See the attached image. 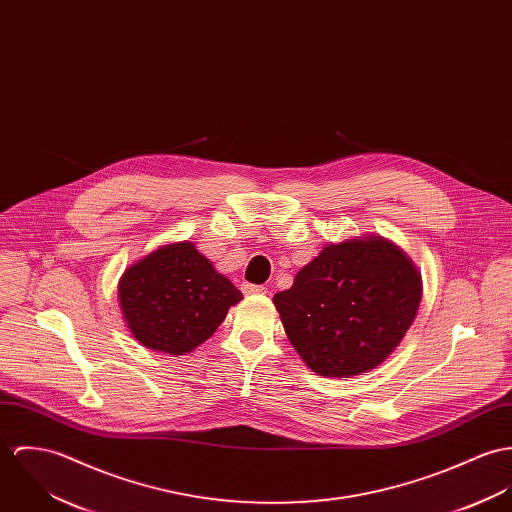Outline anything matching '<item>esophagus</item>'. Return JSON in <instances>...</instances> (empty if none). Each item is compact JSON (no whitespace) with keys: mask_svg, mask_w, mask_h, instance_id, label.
<instances>
[{"mask_svg":"<svg viewBox=\"0 0 512 512\" xmlns=\"http://www.w3.org/2000/svg\"><path fill=\"white\" fill-rule=\"evenodd\" d=\"M241 290L245 292V294H265L267 292V288L263 286V284H251V283H243L241 284Z\"/></svg>","mask_w":512,"mask_h":512,"instance_id":"esophagus-1","label":"esophagus"}]
</instances>
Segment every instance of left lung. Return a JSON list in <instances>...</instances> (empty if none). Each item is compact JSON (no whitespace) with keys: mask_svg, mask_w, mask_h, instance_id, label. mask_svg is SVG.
<instances>
[{"mask_svg":"<svg viewBox=\"0 0 512 512\" xmlns=\"http://www.w3.org/2000/svg\"><path fill=\"white\" fill-rule=\"evenodd\" d=\"M422 277L381 235L326 245L273 302L304 363L324 377L381 365L416 318Z\"/></svg>","mask_w":512,"mask_h":512,"instance_id":"obj_1","label":"left lung"}]
</instances>
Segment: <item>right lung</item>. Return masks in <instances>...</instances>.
I'll return each instance as SVG.
<instances>
[{"mask_svg": "<svg viewBox=\"0 0 512 512\" xmlns=\"http://www.w3.org/2000/svg\"><path fill=\"white\" fill-rule=\"evenodd\" d=\"M117 298L131 336L149 349L186 355L212 338L243 294L190 241L133 263Z\"/></svg>", "mask_w": 512, "mask_h": 512, "instance_id": "add662e5", "label": "right lung"}]
</instances>
